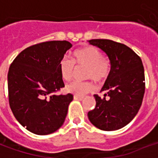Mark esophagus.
Returning a JSON list of instances; mask_svg holds the SVG:
<instances>
[{
  "label": "esophagus",
  "mask_w": 158,
  "mask_h": 158,
  "mask_svg": "<svg viewBox=\"0 0 158 158\" xmlns=\"http://www.w3.org/2000/svg\"><path fill=\"white\" fill-rule=\"evenodd\" d=\"M73 99L76 100V101H82L84 99L83 96H73Z\"/></svg>",
  "instance_id": "obj_1"
}]
</instances>
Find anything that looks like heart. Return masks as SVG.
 I'll use <instances>...</instances> for the list:
<instances>
[{"label": "heart", "instance_id": "1", "mask_svg": "<svg viewBox=\"0 0 158 158\" xmlns=\"http://www.w3.org/2000/svg\"><path fill=\"white\" fill-rule=\"evenodd\" d=\"M73 63L67 58L59 62V70L65 81H70L74 72V64L86 67L85 76L97 82H102L108 77L111 70L110 61L104 57L102 52L95 46H85L78 49L72 55ZM95 89L91 82H73L66 87V90L75 96H83Z\"/></svg>", "mask_w": 158, "mask_h": 158}]
</instances>
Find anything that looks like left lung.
<instances>
[{
    "label": "left lung",
    "instance_id": "left-lung-1",
    "mask_svg": "<svg viewBox=\"0 0 158 158\" xmlns=\"http://www.w3.org/2000/svg\"><path fill=\"white\" fill-rule=\"evenodd\" d=\"M105 52L109 58L111 70L97 95L96 107L88 113L90 123L96 128L113 131L122 129L136 116L145 93V73L139 56L127 45L110 40H88ZM109 98L106 99V96Z\"/></svg>",
    "mask_w": 158,
    "mask_h": 158
}]
</instances>
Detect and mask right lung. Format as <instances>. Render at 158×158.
Wrapping results in <instances>:
<instances>
[{
    "label": "right lung",
    "instance_id": "obj_1",
    "mask_svg": "<svg viewBox=\"0 0 158 158\" xmlns=\"http://www.w3.org/2000/svg\"><path fill=\"white\" fill-rule=\"evenodd\" d=\"M71 47L67 40L40 43L20 52L9 68L10 107L19 123L31 133L52 134L65 121L73 96L54 92L64 87L59 62Z\"/></svg>",
    "mask_w": 158,
    "mask_h": 158
}]
</instances>
